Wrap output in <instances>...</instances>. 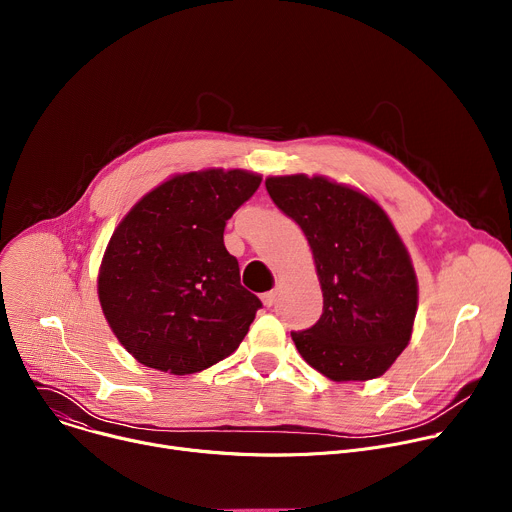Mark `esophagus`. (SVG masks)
<instances>
[{
	"mask_svg": "<svg viewBox=\"0 0 512 512\" xmlns=\"http://www.w3.org/2000/svg\"><path fill=\"white\" fill-rule=\"evenodd\" d=\"M261 302H263V306H265V308L275 306V302H277V291H267V294H263V296H261Z\"/></svg>",
	"mask_w": 512,
	"mask_h": 512,
	"instance_id": "34e87169",
	"label": "esophagus"
}]
</instances>
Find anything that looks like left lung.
Wrapping results in <instances>:
<instances>
[{"mask_svg": "<svg viewBox=\"0 0 512 512\" xmlns=\"http://www.w3.org/2000/svg\"><path fill=\"white\" fill-rule=\"evenodd\" d=\"M271 200L304 231L320 279V320L291 332L302 358L336 383L385 375L417 314V275L387 212L326 176H269Z\"/></svg>", "mask_w": 512, "mask_h": 512, "instance_id": "obj_1", "label": "left lung"}]
</instances>
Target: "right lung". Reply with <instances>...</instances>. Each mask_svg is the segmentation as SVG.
Masks as SVG:
<instances>
[{
	"label": "right lung",
	"mask_w": 512,
	"mask_h": 512,
	"mask_svg": "<svg viewBox=\"0 0 512 512\" xmlns=\"http://www.w3.org/2000/svg\"><path fill=\"white\" fill-rule=\"evenodd\" d=\"M259 184L247 170L176 174L123 216L97 291L107 324L137 362L192 375L239 348L261 302L241 285L223 233Z\"/></svg>",
	"instance_id": "1"
}]
</instances>
